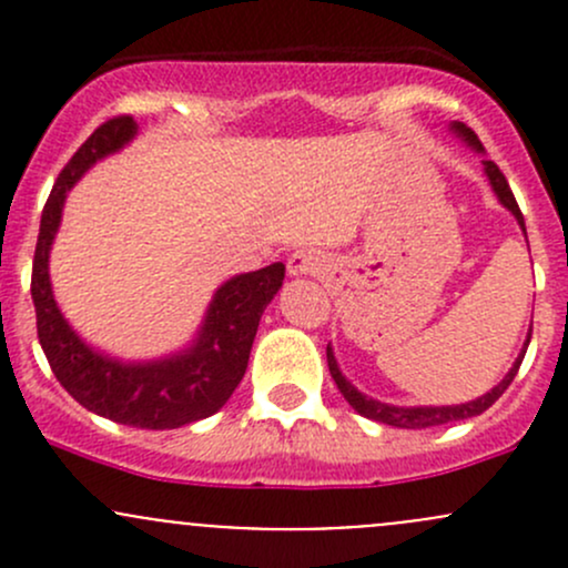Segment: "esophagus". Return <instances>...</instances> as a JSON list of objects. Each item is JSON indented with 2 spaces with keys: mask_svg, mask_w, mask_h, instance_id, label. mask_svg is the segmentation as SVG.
Here are the masks:
<instances>
[{
  "mask_svg": "<svg viewBox=\"0 0 568 568\" xmlns=\"http://www.w3.org/2000/svg\"><path fill=\"white\" fill-rule=\"evenodd\" d=\"M324 268L321 257L313 250H296L294 255L288 257V274L294 277H302V274H318Z\"/></svg>",
  "mask_w": 568,
  "mask_h": 568,
  "instance_id": "34e87169",
  "label": "esophagus"
}]
</instances>
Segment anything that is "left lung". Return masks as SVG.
I'll return each mask as SVG.
<instances>
[{
	"mask_svg": "<svg viewBox=\"0 0 568 568\" xmlns=\"http://www.w3.org/2000/svg\"><path fill=\"white\" fill-rule=\"evenodd\" d=\"M450 129H454L459 136H464L469 148H475L478 153H484V145L478 142L475 131H469L464 123H454ZM484 170H486V178H489L491 189H495L497 200H500V203L506 205L514 216H517L519 227L525 231V216H523V211H519L517 200H514V192H511V186H508L506 175L500 173V168H497L495 162H484ZM530 332H532V326H530ZM530 332H528V341H525L523 352H519L517 363H514L511 371L506 374V379H503L497 387H491L486 395H480V398L467 400V404H456V406H390V404H382V400H374V398H368V395L359 393L352 382H346V376H343L341 368H337L335 354H332L329 346H326V365H329V374H332V379H335L337 390L343 393V398H346L348 404H352L363 417H371V420L385 423V426H395V428H432V426H443V423L467 420V417H475V415H480V412L489 409V406L508 390V385L514 382V376H517L519 365H523V359H525V352H528Z\"/></svg>",
	"mask_w": 568,
	"mask_h": 568,
	"instance_id": "1",
	"label": "left lung"
}]
</instances>
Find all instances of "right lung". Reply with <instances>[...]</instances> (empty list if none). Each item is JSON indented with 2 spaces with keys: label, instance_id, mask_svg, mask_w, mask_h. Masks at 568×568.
Here are the masks:
<instances>
[{
  "label": "right lung",
  "instance_id": "right-lung-1",
  "mask_svg": "<svg viewBox=\"0 0 568 568\" xmlns=\"http://www.w3.org/2000/svg\"><path fill=\"white\" fill-rule=\"evenodd\" d=\"M136 123L129 114L106 120L88 136L62 168L40 216L36 261H32V302L38 341L57 382L84 409L134 428H181L203 420L225 406L250 363L257 324L285 277L283 263L236 274L220 285L192 346L153 363H120L90 348L54 302L49 280V250L62 220L65 194L95 162L129 145Z\"/></svg>",
  "mask_w": 568,
  "mask_h": 568
}]
</instances>
